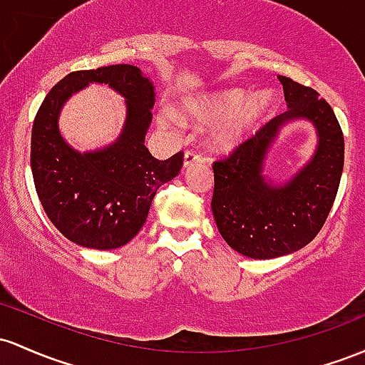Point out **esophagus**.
Returning a JSON list of instances; mask_svg holds the SVG:
<instances>
[{
    "instance_id": "1",
    "label": "esophagus",
    "mask_w": 365,
    "mask_h": 365,
    "mask_svg": "<svg viewBox=\"0 0 365 365\" xmlns=\"http://www.w3.org/2000/svg\"><path fill=\"white\" fill-rule=\"evenodd\" d=\"M203 162V157L202 155L195 153V151H186L184 153V167H190L193 165V163H202Z\"/></svg>"
}]
</instances>
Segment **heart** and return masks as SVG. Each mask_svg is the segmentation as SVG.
Returning <instances> with one entry per match:
<instances>
[{"label": "heart", "mask_w": 365, "mask_h": 365, "mask_svg": "<svg viewBox=\"0 0 365 365\" xmlns=\"http://www.w3.org/2000/svg\"><path fill=\"white\" fill-rule=\"evenodd\" d=\"M272 106L274 94L269 89H260L250 96L243 89H224L184 100L181 117L172 110H163L158 122L165 128L179 125L181 118L195 124L214 125L212 146L217 150H231L259 129Z\"/></svg>", "instance_id": "heart-1"}]
</instances>
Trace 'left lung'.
Segmentation results:
<instances>
[{
    "mask_svg": "<svg viewBox=\"0 0 365 365\" xmlns=\"http://www.w3.org/2000/svg\"><path fill=\"white\" fill-rule=\"evenodd\" d=\"M277 79L288 110L212 165L217 229L232 250L259 260L289 255L317 236L336 198L345 162L343 133L329 103L289 77ZM294 120L314 125L318 146L297 175L274 183L264 172L267 155L280 129Z\"/></svg>",
    "mask_w": 365,
    "mask_h": 365,
    "instance_id": "obj_1",
    "label": "left lung"
}]
</instances>
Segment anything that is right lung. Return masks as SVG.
Masks as SVG:
<instances>
[{"mask_svg": "<svg viewBox=\"0 0 365 365\" xmlns=\"http://www.w3.org/2000/svg\"><path fill=\"white\" fill-rule=\"evenodd\" d=\"M89 83H106L120 93L126 120L108 147L79 152L61 136L58 120L71 94ZM153 105V83L141 68L124 63L68 73L41 103L32 125V178L48 219L72 243L124 247L146 222L158 187L181 172L182 151L157 160L145 146Z\"/></svg>", "mask_w": 365, "mask_h": 365, "instance_id": "obj_1", "label": "right lung"}]
</instances>
